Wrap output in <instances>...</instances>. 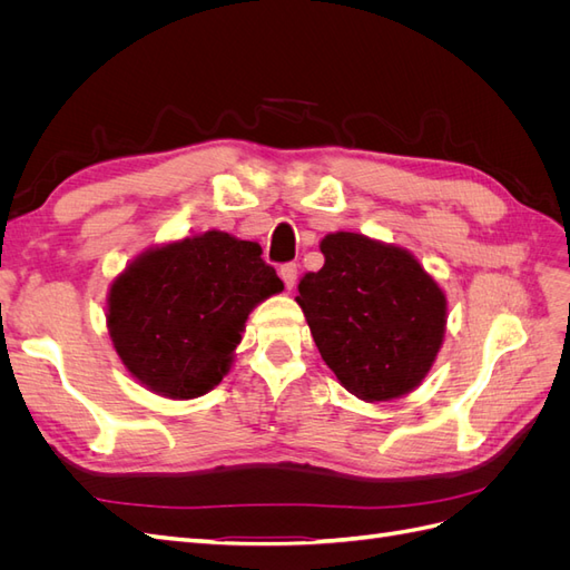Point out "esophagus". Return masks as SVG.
<instances>
[{
    "label": "esophagus",
    "instance_id": "esophagus-1",
    "mask_svg": "<svg viewBox=\"0 0 570 570\" xmlns=\"http://www.w3.org/2000/svg\"><path fill=\"white\" fill-rule=\"evenodd\" d=\"M278 273H281V278H283L287 289L295 287V283H297V264H283Z\"/></svg>",
    "mask_w": 570,
    "mask_h": 570
}]
</instances>
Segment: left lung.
I'll list each match as a JSON object with an SVG mask.
<instances>
[{
    "mask_svg": "<svg viewBox=\"0 0 570 570\" xmlns=\"http://www.w3.org/2000/svg\"><path fill=\"white\" fill-rule=\"evenodd\" d=\"M325 264L299 278V306L323 361L364 402L416 387L433 366L446 299L409 252L358 233L321 243Z\"/></svg>",
    "mask_w": 570,
    "mask_h": 570,
    "instance_id": "left-lung-1",
    "label": "left lung"
}]
</instances>
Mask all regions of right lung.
<instances>
[{
    "label": "right lung",
    "mask_w": 570,
    "mask_h": 570,
    "mask_svg": "<svg viewBox=\"0 0 570 570\" xmlns=\"http://www.w3.org/2000/svg\"><path fill=\"white\" fill-rule=\"evenodd\" d=\"M281 289L262 247L209 230L126 268L109 292V333L137 381L193 400L223 381L249 312Z\"/></svg>",
    "instance_id": "1"
}]
</instances>
